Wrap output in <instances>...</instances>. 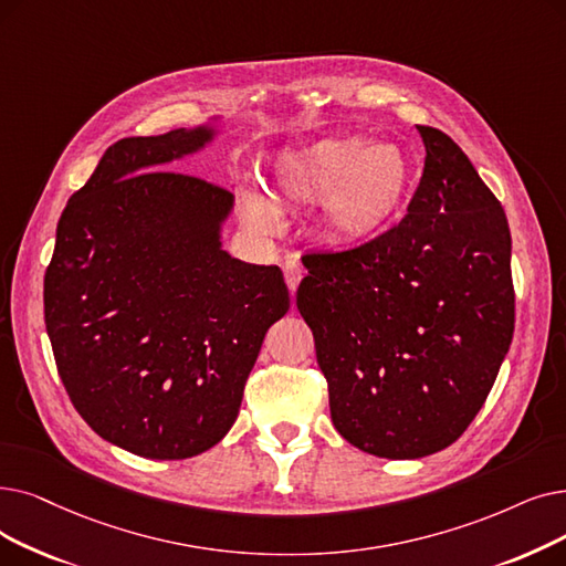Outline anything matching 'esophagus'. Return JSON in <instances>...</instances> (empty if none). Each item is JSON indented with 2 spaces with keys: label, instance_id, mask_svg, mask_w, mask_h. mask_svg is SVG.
I'll list each match as a JSON object with an SVG mask.
<instances>
[{
  "label": "esophagus",
  "instance_id": "34e87169",
  "mask_svg": "<svg viewBox=\"0 0 566 566\" xmlns=\"http://www.w3.org/2000/svg\"><path fill=\"white\" fill-rule=\"evenodd\" d=\"M303 275H305L303 273V265L296 259H291V261L284 263V280H286V286H289L291 293H296Z\"/></svg>",
  "mask_w": 566,
  "mask_h": 566
}]
</instances>
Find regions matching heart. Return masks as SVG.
Here are the masks:
<instances>
[{"label": "heart", "mask_w": 566, "mask_h": 566, "mask_svg": "<svg viewBox=\"0 0 566 566\" xmlns=\"http://www.w3.org/2000/svg\"><path fill=\"white\" fill-rule=\"evenodd\" d=\"M273 182L286 203H318L316 227L328 242L365 244L398 217L411 168L396 143L333 136L280 155ZM242 212L259 229L282 224L277 206L261 191L244 193Z\"/></svg>", "instance_id": "1"}]
</instances>
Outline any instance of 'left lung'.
<instances>
[{"instance_id": "left-lung-1", "label": "left lung", "mask_w": 566, "mask_h": 566, "mask_svg": "<svg viewBox=\"0 0 566 566\" xmlns=\"http://www.w3.org/2000/svg\"><path fill=\"white\" fill-rule=\"evenodd\" d=\"M416 129L426 166L407 217L356 250L303 256L296 293L335 430L388 460L451 447L513 337L504 208L444 132Z\"/></svg>"}]
</instances>
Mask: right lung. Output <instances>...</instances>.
<instances>
[{
  "label": "right lung",
  "mask_w": 566,
  "mask_h": 566,
  "mask_svg": "<svg viewBox=\"0 0 566 566\" xmlns=\"http://www.w3.org/2000/svg\"><path fill=\"white\" fill-rule=\"evenodd\" d=\"M217 122L111 145L69 199L43 280L73 407L111 444L150 460L224 439L263 337L289 310L277 265L222 248L233 193L159 170L208 147Z\"/></svg>",
  "instance_id": "obj_1"
}]
</instances>
